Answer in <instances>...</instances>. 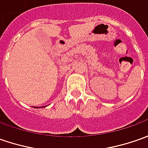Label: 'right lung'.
<instances>
[{
	"mask_svg": "<svg viewBox=\"0 0 148 148\" xmlns=\"http://www.w3.org/2000/svg\"><path fill=\"white\" fill-rule=\"evenodd\" d=\"M46 106H43V107H46ZM38 108H39V107H38Z\"/></svg>",
	"mask_w": 148,
	"mask_h": 148,
	"instance_id": "obj_1",
	"label": "right lung"
}]
</instances>
